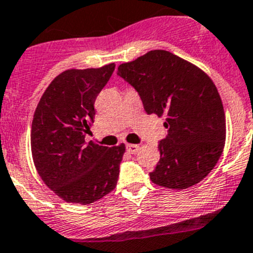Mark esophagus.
Instances as JSON below:
<instances>
[{
  "label": "esophagus",
  "instance_id": "obj_1",
  "mask_svg": "<svg viewBox=\"0 0 253 253\" xmlns=\"http://www.w3.org/2000/svg\"><path fill=\"white\" fill-rule=\"evenodd\" d=\"M139 148H140V146L136 145V144H126V150H128L130 154L138 153Z\"/></svg>",
  "mask_w": 253,
  "mask_h": 253
}]
</instances>
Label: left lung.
Segmentation results:
<instances>
[{
  "instance_id": "8db88e82",
  "label": "left lung",
  "mask_w": 253,
  "mask_h": 253,
  "mask_svg": "<svg viewBox=\"0 0 253 253\" xmlns=\"http://www.w3.org/2000/svg\"><path fill=\"white\" fill-rule=\"evenodd\" d=\"M118 76L138 92L148 114L167 117L168 135L159 141L160 160L150 172L151 181L182 190L205 179L226 139L223 105L210 77L163 49L120 64Z\"/></svg>"
}]
</instances>
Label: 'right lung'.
<instances>
[{
    "label": "right lung",
    "mask_w": 253,
    "mask_h": 253,
    "mask_svg": "<svg viewBox=\"0 0 253 253\" xmlns=\"http://www.w3.org/2000/svg\"><path fill=\"white\" fill-rule=\"evenodd\" d=\"M68 69L48 85L32 122L31 149L43 182L67 203L92 204L117 186L125 145L85 143L94 122V102L114 72Z\"/></svg>",
    "instance_id": "obj_1"
}]
</instances>
